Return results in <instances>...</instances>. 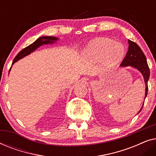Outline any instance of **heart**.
I'll return each instance as SVG.
<instances>
[{
    "label": "heart",
    "mask_w": 156,
    "mask_h": 156,
    "mask_svg": "<svg viewBox=\"0 0 156 156\" xmlns=\"http://www.w3.org/2000/svg\"><path fill=\"white\" fill-rule=\"evenodd\" d=\"M124 48L120 42L110 38L94 40L84 50V55L93 61L102 60L106 68L114 67L120 62L124 55Z\"/></svg>",
    "instance_id": "heart-1"
}]
</instances>
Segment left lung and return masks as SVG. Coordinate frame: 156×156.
I'll use <instances>...</instances> for the list:
<instances>
[{"instance_id": "left-lung-1", "label": "left lung", "mask_w": 156, "mask_h": 156, "mask_svg": "<svg viewBox=\"0 0 156 156\" xmlns=\"http://www.w3.org/2000/svg\"><path fill=\"white\" fill-rule=\"evenodd\" d=\"M128 42H129V50L121 64V67H123L131 66L135 69H137L142 74L144 78L145 84H146V93H145V99H146L148 89V81L149 80V76H150V69H149L148 63H147L146 57L141 49L136 42L130 40H128ZM142 108L143 106L139 112L141 111Z\"/></svg>"}]
</instances>
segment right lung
Instances as JSON below:
<instances>
[{
  "mask_svg": "<svg viewBox=\"0 0 156 156\" xmlns=\"http://www.w3.org/2000/svg\"><path fill=\"white\" fill-rule=\"evenodd\" d=\"M57 40H58V38L55 37H51V36H43V37H39L37 40H35L33 44H30L29 46H27L25 48L23 49V50L16 55V57H15L13 61H12V65H13L15 62H16L17 61H18L19 59L23 58L24 57L30 54L31 52H34V51H35L37 48H39L40 46L42 45V44H52L56 42ZM10 71V69L9 70V72Z\"/></svg>",
  "mask_w": 156,
  "mask_h": 156,
  "instance_id": "1",
  "label": "right lung"
}]
</instances>
